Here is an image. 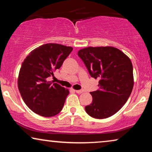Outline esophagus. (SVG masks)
I'll return each instance as SVG.
<instances>
[{
  "instance_id": "obj_1",
  "label": "esophagus",
  "mask_w": 152,
  "mask_h": 152,
  "mask_svg": "<svg viewBox=\"0 0 152 152\" xmlns=\"http://www.w3.org/2000/svg\"><path fill=\"white\" fill-rule=\"evenodd\" d=\"M77 93H78V94H80V93H82L83 92H84V90H75V91Z\"/></svg>"
}]
</instances>
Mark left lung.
Wrapping results in <instances>:
<instances>
[{
    "label": "left lung",
    "instance_id": "1",
    "mask_svg": "<svg viewBox=\"0 0 152 152\" xmlns=\"http://www.w3.org/2000/svg\"><path fill=\"white\" fill-rule=\"evenodd\" d=\"M77 55L92 77L99 79L98 90L91 92L93 101L85 107L97 119L114 115L124 105L134 87L133 66L129 58L114 47H88Z\"/></svg>",
    "mask_w": 152,
    "mask_h": 152
}]
</instances>
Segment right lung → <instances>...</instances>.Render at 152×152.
I'll list each match as a JSON object with an SVG mask.
<instances>
[{
  "label": "right lung",
  "mask_w": 152,
  "mask_h": 152,
  "mask_svg": "<svg viewBox=\"0 0 152 152\" xmlns=\"http://www.w3.org/2000/svg\"><path fill=\"white\" fill-rule=\"evenodd\" d=\"M72 50V47L50 43L33 50L24 59L18 74V90L35 113L52 117L62 110L69 91L48 82V77L54 76Z\"/></svg>",
  "instance_id": "right-lung-1"
}]
</instances>
